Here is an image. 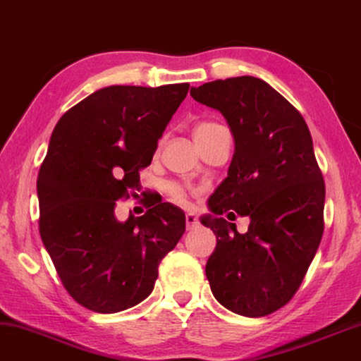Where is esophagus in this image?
I'll return each instance as SVG.
<instances>
[{
  "mask_svg": "<svg viewBox=\"0 0 361 361\" xmlns=\"http://www.w3.org/2000/svg\"><path fill=\"white\" fill-rule=\"evenodd\" d=\"M197 227H199V220H197L196 215L192 212L186 214V228L188 230H195Z\"/></svg>",
  "mask_w": 361,
  "mask_h": 361,
  "instance_id": "1",
  "label": "esophagus"
}]
</instances>
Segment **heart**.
I'll return each instance as SVG.
<instances>
[{"label": "heart", "instance_id": "obj_1", "mask_svg": "<svg viewBox=\"0 0 361 361\" xmlns=\"http://www.w3.org/2000/svg\"><path fill=\"white\" fill-rule=\"evenodd\" d=\"M212 126H215V123H201V125L196 126V129H195V136H197V134H201V133H204V131H207V129H211ZM176 196H178V197L181 199L180 192H176Z\"/></svg>", "mask_w": 361, "mask_h": 361}]
</instances>
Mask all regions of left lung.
Returning <instances> with one entry per match:
<instances>
[{"mask_svg":"<svg viewBox=\"0 0 361 361\" xmlns=\"http://www.w3.org/2000/svg\"><path fill=\"white\" fill-rule=\"evenodd\" d=\"M190 94L222 113L235 142L227 178L201 217L217 238L207 281L232 313L262 318L292 300L321 243L326 188L313 139L303 116L262 79H219ZM228 210L250 219L248 233L219 217Z\"/></svg>","mask_w":361,"mask_h":361,"instance_id":"8db88e82","label":"left lung"}]
</instances>
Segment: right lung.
I'll list each match as a JSON object with an SVG mask.
<instances>
[{
  "mask_svg": "<svg viewBox=\"0 0 361 361\" xmlns=\"http://www.w3.org/2000/svg\"><path fill=\"white\" fill-rule=\"evenodd\" d=\"M190 84L110 85L95 90L53 129L37 178L45 250L69 295L95 313L146 300L159 264L185 233L170 202L121 222L116 201L139 185Z\"/></svg>",
  "mask_w": 361,
  "mask_h": 361,
  "instance_id": "1",
  "label": "right lung"
}]
</instances>
